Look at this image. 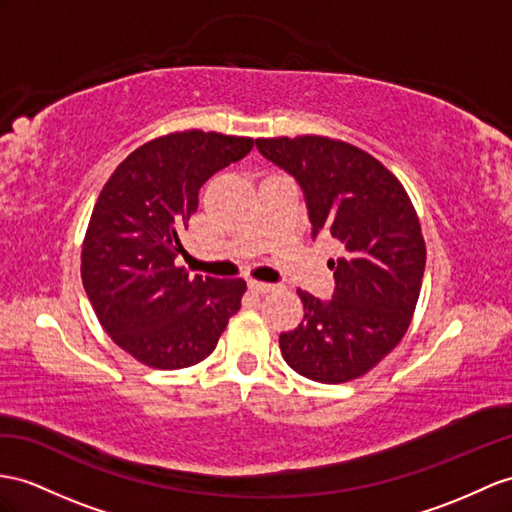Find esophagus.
Instances as JSON below:
<instances>
[{
	"mask_svg": "<svg viewBox=\"0 0 512 512\" xmlns=\"http://www.w3.org/2000/svg\"><path fill=\"white\" fill-rule=\"evenodd\" d=\"M249 289L254 293H269V291H276V284L271 282H258V280H249Z\"/></svg>",
	"mask_w": 512,
	"mask_h": 512,
	"instance_id": "34e87169",
	"label": "esophagus"
}]
</instances>
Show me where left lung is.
Returning a JSON list of instances; mask_svg holds the SVG:
<instances>
[{"mask_svg": "<svg viewBox=\"0 0 512 512\" xmlns=\"http://www.w3.org/2000/svg\"><path fill=\"white\" fill-rule=\"evenodd\" d=\"M258 152L302 186L313 223L343 245L330 260L328 302L297 291L304 321L280 334V352L299 376L341 384L365 376L402 341L423 269L419 217L402 182L363 149L328 136L256 139Z\"/></svg>", "mask_w": 512, "mask_h": 512, "instance_id": "1", "label": "left lung"}]
</instances>
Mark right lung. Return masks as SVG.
<instances>
[{"mask_svg":"<svg viewBox=\"0 0 512 512\" xmlns=\"http://www.w3.org/2000/svg\"><path fill=\"white\" fill-rule=\"evenodd\" d=\"M252 147L247 136L171 132L134 149L99 193L82 243V284L102 328L139 363H202L241 308L245 280L191 278L176 258L202 184Z\"/></svg>","mask_w":512,"mask_h":512,"instance_id":"1","label":"right lung"}]
</instances>
